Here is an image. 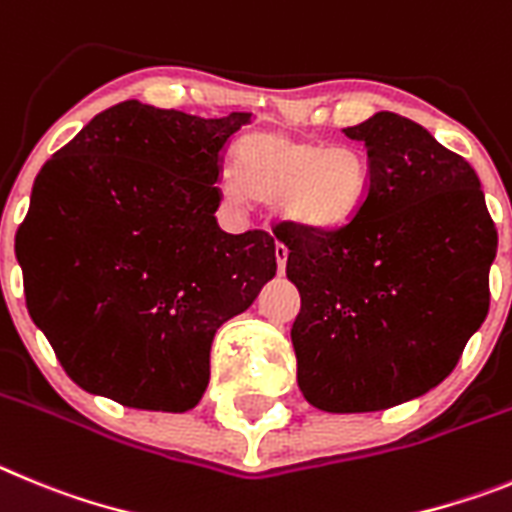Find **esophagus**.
<instances>
[{
  "label": "esophagus",
  "mask_w": 512,
  "mask_h": 512,
  "mask_svg": "<svg viewBox=\"0 0 512 512\" xmlns=\"http://www.w3.org/2000/svg\"><path fill=\"white\" fill-rule=\"evenodd\" d=\"M275 260H278L280 273H285V262H288V247H285V245L275 247Z\"/></svg>",
  "instance_id": "esophagus-1"
}]
</instances>
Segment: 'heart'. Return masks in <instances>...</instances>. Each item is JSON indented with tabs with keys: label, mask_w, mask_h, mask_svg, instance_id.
I'll return each instance as SVG.
<instances>
[{
	"label": "heart",
	"mask_w": 512,
	"mask_h": 512,
	"mask_svg": "<svg viewBox=\"0 0 512 512\" xmlns=\"http://www.w3.org/2000/svg\"><path fill=\"white\" fill-rule=\"evenodd\" d=\"M234 204H278L293 227L334 232L352 222L365 201L367 160L352 145H326L262 132L239 142L234 178L222 186Z\"/></svg>",
	"instance_id": "obj_1"
}]
</instances>
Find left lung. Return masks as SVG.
<instances>
[{
    "label": "left lung",
    "mask_w": 512,
    "mask_h": 512,
    "mask_svg": "<svg viewBox=\"0 0 512 512\" xmlns=\"http://www.w3.org/2000/svg\"><path fill=\"white\" fill-rule=\"evenodd\" d=\"M344 135L367 147L365 201L334 232L280 224L301 293L298 388L326 413L385 411L451 375L490 311L497 229L480 178L421 124L377 112Z\"/></svg>",
    "instance_id": "left-lung-1"
}]
</instances>
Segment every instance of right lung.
I'll use <instances>...</instances> for the list:
<instances>
[{
  "label": "right lung",
  "mask_w": 512,
  "mask_h": 512,
  "mask_svg": "<svg viewBox=\"0 0 512 512\" xmlns=\"http://www.w3.org/2000/svg\"><path fill=\"white\" fill-rule=\"evenodd\" d=\"M130 99L96 114L35 178L15 237L25 303L78 388L183 413L209 385L216 329L278 270L265 229L216 224L229 137Z\"/></svg>",
  "instance_id": "right-lung-1"
}]
</instances>
